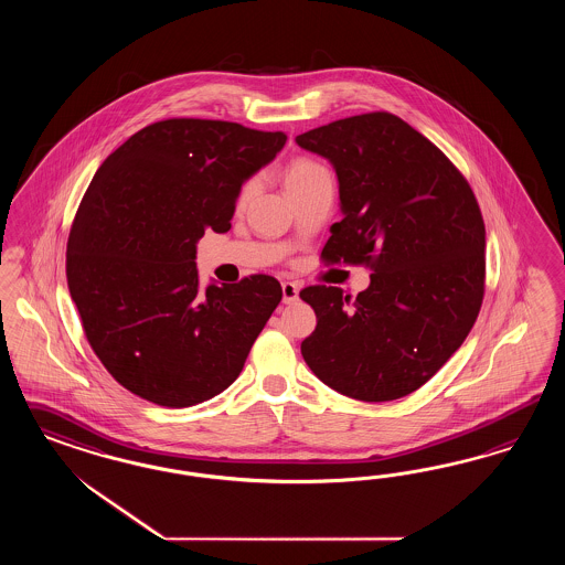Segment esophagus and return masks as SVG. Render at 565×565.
Listing matches in <instances>:
<instances>
[{"instance_id": "esophagus-1", "label": "esophagus", "mask_w": 565, "mask_h": 565, "mask_svg": "<svg viewBox=\"0 0 565 565\" xmlns=\"http://www.w3.org/2000/svg\"><path fill=\"white\" fill-rule=\"evenodd\" d=\"M298 291H300V286L294 284V281H284L281 284V294H284V302L286 305H291V302L298 300Z\"/></svg>"}]
</instances>
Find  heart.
<instances>
[{
  "instance_id": "b5f03b06",
  "label": "heart",
  "mask_w": 565,
  "mask_h": 565,
  "mask_svg": "<svg viewBox=\"0 0 565 565\" xmlns=\"http://www.w3.org/2000/svg\"><path fill=\"white\" fill-rule=\"evenodd\" d=\"M326 168L319 166L317 161L296 159L290 168H288V171H286V186L296 184V182H302V180H308V178H315V175L326 173ZM255 189H257V182H255V180H248V182L242 186V190H239V203H246V201L253 196Z\"/></svg>"
}]
</instances>
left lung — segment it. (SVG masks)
<instances>
[{
  "label": "left lung",
  "mask_w": 565,
  "mask_h": 565,
  "mask_svg": "<svg viewBox=\"0 0 565 565\" xmlns=\"http://www.w3.org/2000/svg\"><path fill=\"white\" fill-rule=\"evenodd\" d=\"M331 161L342 222L327 265H364L356 300L333 286L300 298L317 327L300 345L310 371L360 402L416 392L462 345L484 296V222L460 170L411 124L387 111L331 121L296 137Z\"/></svg>",
  "instance_id": "obj_1"
}]
</instances>
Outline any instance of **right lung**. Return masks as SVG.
Returning a JSON list of instances; mask_svg holds the SVG:
<instances>
[{"instance_id":"obj_1","label":"right lung","mask_w":565,"mask_h":565,"mask_svg":"<svg viewBox=\"0 0 565 565\" xmlns=\"http://www.w3.org/2000/svg\"><path fill=\"white\" fill-rule=\"evenodd\" d=\"M288 137L171 118L138 130L93 175L66 277L86 340L128 392L166 408L222 394L281 300L271 275L199 286L196 242L232 227L242 184Z\"/></svg>"}]
</instances>
